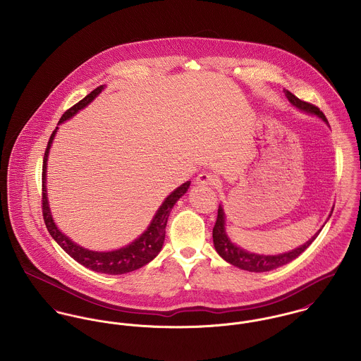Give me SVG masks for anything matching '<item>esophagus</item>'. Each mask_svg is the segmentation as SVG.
I'll return each mask as SVG.
<instances>
[{
    "label": "esophagus",
    "mask_w": 361,
    "mask_h": 361,
    "mask_svg": "<svg viewBox=\"0 0 361 361\" xmlns=\"http://www.w3.org/2000/svg\"><path fill=\"white\" fill-rule=\"evenodd\" d=\"M196 182L199 183V185H203V186H214V185H218V182H219V179L215 176V175H212L211 172H202L199 176H197V179H196Z\"/></svg>",
    "instance_id": "34e87169"
}]
</instances>
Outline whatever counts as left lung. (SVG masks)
<instances>
[{
  "label": "left lung",
  "instance_id": "8db88e82",
  "mask_svg": "<svg viewBox=\"0 0 361 361\" xmlns=\"http://www.w3.org/2000/svg\"><path fill=\"white\" fill-rule=\"evenodd\" d=\"M285 96L292 105H295L296 108H299L303 112H307L310 115H315V116L321 118L328 125V121H326L325 115L322 114V111H319L318 106L306 103V102H302L295 94H292L289 90H285ZM332 211H334V208H332ZM332 211H331V214H332ZM331 214H329V216H331ZM319 232H321V229L310 239L309 242H306L305 245L299 246L298 249H295L292 252H288V253H283V255L264 256V255L250 253V252L236 246L235 243H232L231 239L228 238L226 231H225V212H224L222 206L219 204V207H218V216H216L215 225L212 228V240H214V247H215L216 253L225 261H228L229 264H232V265H235L240 269L249 271V272H265V271H271V269H275L278 267H282V265L293 261L295 258L299 257L314 242V239L318 236Z\"/></svg>",
  "mask_w": 361,
  "mask_h": 361
}]
</instances>
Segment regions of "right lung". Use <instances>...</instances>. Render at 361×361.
<instances>
[{"instance_id": "add662e5", "label": "right lung", "mask_w": 361, "mask_h": 361, "mask_svg": "<svg viewBox=\"0 0 361 361\" xmlns=\"http://www.w3.org/2000/svg\"><path fill=\"white\" fill-rule=\"evenodd\" d=\"M104 86H100L97 89H94L90 94H87L83 100H80L79 103L75 104L73 106H71L68 111L63 112V115L61 116L59 123H62L63 121H68L69 118H72L76 112H79L80 109H83L85 106H87L92 103L102 92H103ZM58 128H55V130L52 132L51 137L49 140L46 153H44V159H43V218L46 222V226L52 236V239L71 256L73 259H76L79 264L85 265L86 268L96 271V272H102V274H108V275H121V274H128L130 271L139 269L143 265L149 264L152 259L157 257V255L161 252L162 245H164V239H165V226H166V221L169 216L171 209L175 206V203L188 192L190 182H185L183 185H180L179 188H176L165 200L164 203L159 206L155 212L154 218L152 221V224L149 225V228L130 245L114 250V252H93V250H87L82 246H79L78 243H75L73 240H71L66 235H63L55 225L54 219H52L51 211L49 207V199H47V188H46V175H47V159H49V153H50V147H51L54 136L56 133Z\"/></svg>"}]
</instances>
